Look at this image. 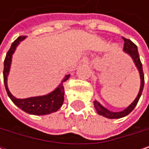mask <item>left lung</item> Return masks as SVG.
Wrapping results in <instances>:
<instances>
[{
  "instance_id": "left-lung-1",
  "label": "left lung",
  "mask_w": 149,
  "mask_h": 149,
  "mask_svg": "<svg viewBox=\"0 0 149 149\" xmlns=\"http://www.w3.org/2000/svg\"><path fill=\"white\" fill-rule=\"evenodd\" d=\"M123 39L124 40L123 52L126 54H128L133 59L134 65H135V67L137 68V70L139 72L140 78H141V86H140V90H139L138 95L135 97V99L132 102V104H130V105H129L123 110L119 111V112L110 111L109 109H106L104 106H103L102 104H100L98 101H97V100H95L93 102L94 103V106H95V109H96L97 114H99L100 116H103L104 117H107L109 119H118V118H122V117H124V116H128L134 109V107L136 106V104H137L139 99H140V97H141V93H142V91H143V86H144V74H143L142 65H141V60H140V57H139L137 46L134 45L131 40H130L128 39H125L123 37Z\"/></svg>"
}]
</instances>
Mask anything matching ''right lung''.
<instances>
[{"instance_id": "obj_1", "label": "right lung", "mask_w": 149, "mask_h": 149, "mask_svg": "<svg viewBox=\"0 0 149 149\" xmlns=\"http://www.w3.org/2000/svg\"><path fill=\"white\" fill-rule=\"evenodd\" d=\"M26 39L25 36L19 37L16 40L13 42L11 45L10 49L8 50L6 58L4 61V71H3V78H4V84L7 91V93L12 102L19 107L23 111L30 114V115H35V116H44L48 115L53 112L58 111L62 104L64 103V83L69 79L71 75L68 74L65 76V77L62 79L61 83L58 84V86L52 91V92L44 95V96H39V97H32L27 98H16L12 95L8 87V77L10 72L11 64H12V58L15 53L17 46L19 45L21 41H23Z\"/></svg>"}]
</instances>
